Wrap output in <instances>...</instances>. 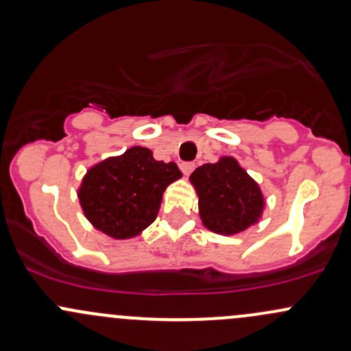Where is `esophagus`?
Listing matches in <instances>:
<instances>
[{
    "label": "esophagus",
    "instance_id": "1",
    "mask_svg": "<svg viewBox=\"0 0 351 351\" xmlns=\"http://www.w3.org/2000/svg\"><path fill=\"white\" fill-rule=\"evenodd\" d=\"M180 168H182V171L188 176L195 169V163H182V165H180Z\"/></svg>",
    "mask_w": 351,
    "mask_h": 351
}]
</instances>
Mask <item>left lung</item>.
<instances>
[{"instance_id":"obj_1","label":"left lung","mask_w":351,"mask_h":351,"mask_svg":"<svg viewBox=\"0 0 351 351\" xmlns=\"http://www.w3.org/2000/svg\"><path fill=\"white\" fill-rule=\"evenodd\" d=\"M190 182L197 190L202 222L215 234H239L263 215V191L234 158L200 166Z\"/></svg>"}]
</instances>
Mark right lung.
<instances>
[{
    "label": "right lung",
    "mask_w": 351,
    "mask_h": 351,
    "mask_svg": "<svg viewBox=\"0 0 351 351\" xmlns=\"http://www.w3.org/2000/svg\"><path fill=\"white\" fill-rule=\"evenodd\" d=\"M182 171L175 163L153 158L147 147H129L87 171L79 200L88 222L114 239H131L160 212L163 191Z\"/></svg>",
    "instance_id": "right-lung-1"
}]
</instances>
